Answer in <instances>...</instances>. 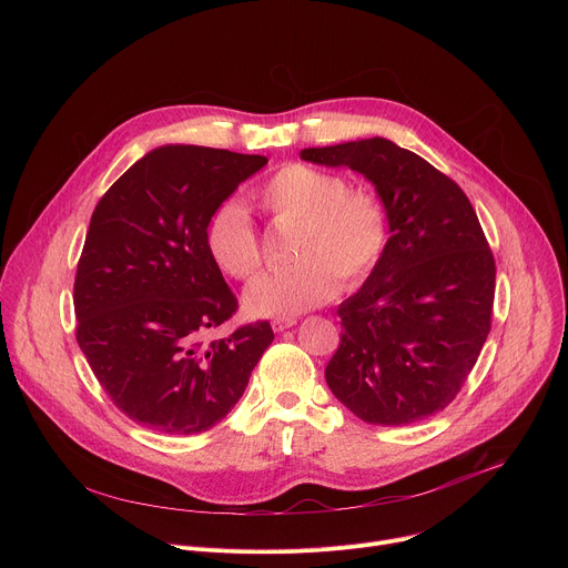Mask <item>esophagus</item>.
I'll return each mask as SVG.
<instances>
[{
  "label": "esophagus",
  "instance_id": "34e87169",
  "mask_svg": "<svg viewBox=\"0 0 568 568\" xmlns=\"http://www.w3.org/2000/svg\"><path fill=\"white\" fill-rule=\"evenodd\" d=\"M292 326H296V318H292V316H287V318H272L274 333H283V331H287Z\"/></svg>",
  "mask_w": 568,
  "mask_h": 568
}]
</instances>
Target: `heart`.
Here are the masks:
<instances>
[{
  "label": "heart",
  "mask_w": 568,
  "mask_h": 568,
  "mask_svg": "<svg viewBox=\"0 0 568 568\" xmlns=\"http://www.w3.org/2000/svg\"><path fill=\"white\" fill-rule=\"evenodd\" d=\"M258 204L276 226L294 224L292 267L263 274L245 292L254 316H296L344 290L359 287L377 267L388 240L382 200L364 189H348L337 173L307 164L281 166L258 191ZM204 245L220 272L250 281L263 263L250 213L237 202H222L204 226Z\"/></svg>",
  "instance_id": "heart-1"
}]
</instances>
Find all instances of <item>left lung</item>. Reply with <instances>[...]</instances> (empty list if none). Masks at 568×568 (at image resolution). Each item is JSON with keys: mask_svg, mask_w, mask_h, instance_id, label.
<instances>
[{"mask_svg": "<svg viewBox=\"0 0 568 568\" xmlns=\"http://www.w3.org/2000/svg\"><path fill=\"white\" fill-rule=\"evenodd\" d=\"M301 159L371 180L390 231L373 274L337 310L331 390L379 427L443 412L493 328L497 267L474 206L429 161L382 136L305 148Z\"/></svg>", "mask_w": 568, "mask_h": 568, "instance_id": "left-lung-1", "label": "left lung"}]
</instances>
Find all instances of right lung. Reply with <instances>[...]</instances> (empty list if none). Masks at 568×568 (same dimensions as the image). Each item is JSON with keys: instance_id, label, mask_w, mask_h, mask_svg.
<instances>
[{"instance_id": "add662e5", "label": "right lung", "mask_w": 568, "mask_h": 568, "mask_svg": "<svg viewBox=\"0 0 568 568\" xmlns=\"http://www.w3.org/2000/svg\"><path fill=\"white\" fill-rule=\"evenodd\" d=\"M263 154L202 145L148 152L101 197L80 254L75 342L130 420L193 436L242 397L274 339L267 321L204 342L237 310L206 254L204 226Z\"/></svg>"}]
</instances>
